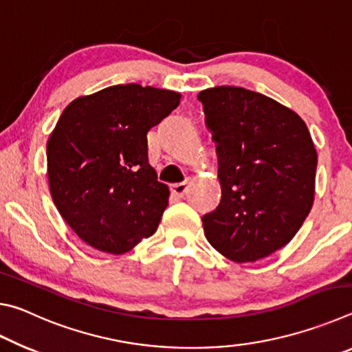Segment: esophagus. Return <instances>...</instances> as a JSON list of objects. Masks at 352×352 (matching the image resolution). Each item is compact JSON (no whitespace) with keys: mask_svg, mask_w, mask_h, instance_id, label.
Returning <instances> with one entry per match:
<instances>
[{"mask_svg":"<svg viewBox=\"0 0 352 352\" xmlns=\"http://www.w3.org/2000/svg\"><path fill=\"white\" fill-rule=\"evenodd\" d=\"M189 184H190V178L188 177L186 180H184L183 183H177V184H172L170 186V194L174 195V197H178V199H182L184 194L188 192V188H189Z\"/></svg>","mask_w":352,"mask_h":352,"instance_id":"1","label":"esophagus"}]
</instances>
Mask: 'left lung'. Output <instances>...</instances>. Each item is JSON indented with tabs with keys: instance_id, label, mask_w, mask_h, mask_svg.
Segmentation results:
<instances>
[{
	"instance_id": "1",
	"label": "left lung",
	"mask_w": 352,
	"mask_h": 352,
	"mask_svg": "<svg viewBox=\"0 0 352 352\" xmlns=\"http://www.w3.org/2000/svg\"><path fill=\"white\" fill-rule=\"evenodd\" d=\"M216 142L219 206L201 222L208 242L237 264L267 258L294 239L315 195L317 151L289 107L241 87L199 93Z\"/></svg>"
}]
</instances>
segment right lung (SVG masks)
<instances>
[{"mask_svg": "<svg viewBox=\"0 0 352 352\" xmlns=\"http://www.w3.org/2000/svg\"><path fill=\"white\" fill-rule=\"evenodd\" d=\"M182 94L138 83L74 99L47 140L51 197L88 245L122 254L157 231L169 188L147 160V132Z\"/></svg>", "mask_w": 352, "mask_h": 352, "instance_id": "add662e5", "label": "right lung"}]
</instances>
